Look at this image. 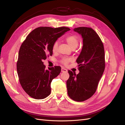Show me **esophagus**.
Listing matches in <instances>:
<instances>
[{"label":"esophagus","instance_id":"34e87169","mask_svg":"<svg viewBox=\"0 0 125 125\" xmlns=\"http://www.w3.org/2000/svg\"><path fill=\"white\" fill-rule=\"evenodd\" d=\"M62 73H67V70L62 67Z\"/></svg>","mask_w":125,"mask_h":125}]
</instances>
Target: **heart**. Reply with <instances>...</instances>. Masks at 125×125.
Segmentation results:
<instances>
[{"mask_svg": "<svg viewBox=\"0 0 125 125\" xmlns=\"http://www.w3.org/2000/svg\"><path fill=\"white\" fill-rule=\"evenodd\" d=\"M66 41L68 44L69 46L71 48H76L79 44V40L78 37L75 35H70L67 36L66 38ZM57 47H58V42H55L52 45V50L53 52H55L57 50ZM73 60L70 57H63L60 60V62L63 65H66L68 63L70 62Z\"/></svg>", "mask_w": 125, "mask_h": 125, "instance_id": "b5f03b06", "label": "heart"}]
</instances>
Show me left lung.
Wrapping results in <instances>:
<instances>
[{"label": "left lung", "instance_id": "left-lung-1", "mask_svg": "<svg viewBox=\"0 0 125 125\" xmlns=\"http://www.w3.org/2000/svg\"><path fill=\"white\" fill-rule=\"evenodd\" d=\"M73 31L81 35L83 46L76 60L79 73L76 75L68 70L70 77L67 81V88L71 99L82 102L96 91L105 69V52L101 39L92 28L79 27Z\"/></svg>", "mask_w": 125, "mask_h": 125}]
</instances>
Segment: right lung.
Instances as JSON below:
<instances>
[{
    "mask_svg": "<svg viewBox=\"0 0 125 125\" xmlns=\"http://www.w3.org/2000/svg\"><path fill=\"white\" fill-rule=\"evenodd\" d=\"M69 30L67 27L37 28L22 44L17 63L18 75L22 88L33 99H43L51 94V82L59 75L61 67L47 70L43 60L52 55L54 43Z\"/></svg>",
    "mask_w": 125,
    "mask_h": 125,
    "instance_id": "add662e5",
    "label": "right lung"
}]
</instances>
